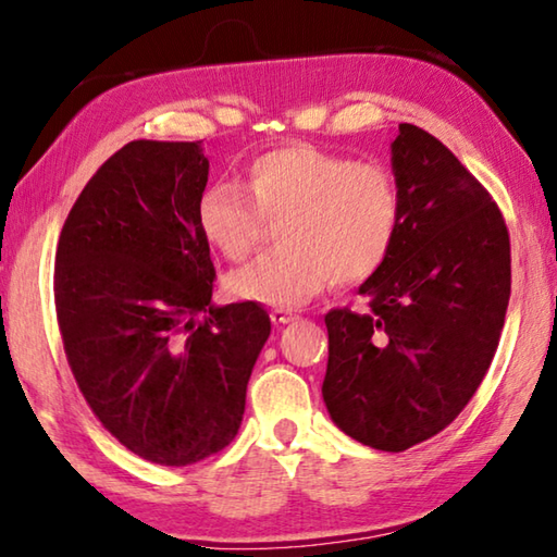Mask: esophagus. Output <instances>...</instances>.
Masks as SVG:
<instances>
[{
    "label": "esophagus",
    "mask_w": 557,
    "mask_h": 557,
    "mask_svg": "<svg viewBox=\"0 0 557 557\" xmlns=\"http://www.w3.org/2000/svg\"><path fill=\"white\" fill-rule=\"evenodd\" d=\"M269 318H271V323L273 325H288V323H294V320H296V315L294 313H290V310H284V308H273L271 310V313H269Z\"/></svg>",
    "instance_id": "1"
}]
</instances>
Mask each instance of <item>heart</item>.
I'll list each match as a JSON object with an SVG mask.
<instances>
[{
  "label": "heart",
  "instance_id": "obj_1",
  "mask_svg": "<svg viewBox=\"0 0 557 557\" xmlns=\"http://www.w3.org/2000/svg\"><path fill=\"white\" fill-rule=\"evenodd\" d=\"M244 185L214 183L200 195L195 220L210 247L230 261L257 249L263 220H281L278 244L232 271L227 290L249 304L294 308L335 281L372 278L401 230V193L382 163L355 161L313 144H286L247 163Z\"/></svg>",
  "mask_w": 557,
  "mask_h": 557
}]
</instances>
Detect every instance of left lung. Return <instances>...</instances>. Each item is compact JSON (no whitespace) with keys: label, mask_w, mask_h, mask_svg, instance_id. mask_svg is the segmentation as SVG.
Returning a JSON list of instances; mask_svg holds the SVG:
<instances>
[{"label":"left lung","mask_w":557,"mask_h":557,"mask_svg":"<svg viewBox=\"0 0 557 557\" xmlns=\"http://www.w3.org/2000/svg\"><path fill=\"white\" fill-rule=\"evenodd\" d=\"M392 169L401 230L359 286L364 313L325 315L323 398L339 431L404 453L450 425L480 388L511 296V244L492 195L421 126H398Z\"/></svg>","instance_id":"left-lung-1"}]
</instances>
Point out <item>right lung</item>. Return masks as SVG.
I'll use <instances>...</instances> for the list:
<instances>
[{"label":"right lung","mask_w":557,"mask_h":557,"mask_svg":"<svg viewBox=\"0 0 557 557\" xmlns=\"http://www.w3.org/2000/svg\"><path fill=\"white\" fill-rule=\"evenodd\" d=\"M202 141H129L75 200L55 251V315L87 406L126 450L185 467L237 435L271 333L259 304L212 306L195 208Z\"/></svg>","instance_id":"obj_1"}]
</instances>
